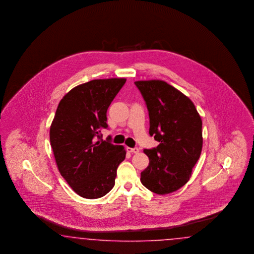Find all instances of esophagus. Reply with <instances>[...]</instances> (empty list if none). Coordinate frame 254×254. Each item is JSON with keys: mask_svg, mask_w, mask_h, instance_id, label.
<instances>
[{"mask_svg": "<svg viewBox=\"0 0 254 254\" xmlns=\"http://www.w3.org/2000/svg\"><path fill=\"white\" fill-rule=\"evenodd\" d=\"M127 151L129 152V153H132V154H138V152H139V149L137 148V147H134V148L127 147Z\"/></svg>", "mask_w": 254, "mask_h": 254, "instance_id": "1", "label": "esophagus"}]
</instances>
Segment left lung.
Segmentation results:
<instances>
[{
  "mask_svg": "<svg viewBox=\"0 0 254 254\" xmlns=\"http://www.w3.org/2000/svg\"><path fill=\"white\" fill-rule=\"evenodd\" d=\"M150 117L149 134L159 145L144 149L149 166L141 184L157 194L177 191L189 181L202 151V120L192 100L160 80L137 81Z\"/></svg>",
  "mask_w": 254,
  "mask_h": 254,
  "instance_id": "left-lung-1",
  "label": "left lung"
}]
</instances>
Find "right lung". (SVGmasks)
<instances>
[{
	"label": "right lung",
	"instance_id": "add662e5",
	"mask_svg": "<svg viewBox=\"0 0 254 254\" xmlns=\"http://www.w3.org/2000/svg\"><path fill=\"white\" fill-rule=\"evenodd\" d=\"M124 78L98 79L77 85L61 100L50 127V144L62 177L82 197L104 196L116 184L126 157L122 145L102 140L107 110L126 83Z\"/></svg>",
	"mask_w": 254,
	"mask_h": 254
}]
</instances>
